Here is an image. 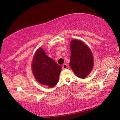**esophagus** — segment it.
<instances>
[{"mask_svg": "<svg viewBox=\"0 0 120 120\" xmlns=\"http://www.w3.org/2000/svg\"><path fill=\"white\" fill-rule=\"evenodd\" d=\"M68 68V65L67 64H64L62 65V68L63 69H67Z\"/></svg>", "mask_w": 120, "mask_h": 120, "instance_id": "1", "label": "esophagus"}]
</instances>
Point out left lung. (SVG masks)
<instances>
[{"label":"left lung","mask_w":120,"mask_h":120,"mask_svg":"<svg viewBox=\"0 0 120 120\" xmlns=\"http://www.w3.org/2000/svg\"><path fill=\"white\" fill-rule=\"evenodd\" d=\"M70 67L75 75L85 78L93 68L94 59L90 49L82 41L73 40L71 42Z\"/></svg>","instance_id":"left-lung-1"}]
</instances>
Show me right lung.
Masks as SVG:
<instances>
[{
	"label": "right lung",
	"instance_id": "right-lung-1",
	"mask_svg": "<svg viewBox=\"0 0 120 120\" xmlns=\"http://www.w3.org/2000/svg\"><path fill=\"white\" fill-rule=\"evenodd\" d=\"M61 69V66L46 55L41 48L37 51L33 59L32 71L40 83L53 87L58 83Z\"/></svg>",
	"mask_w": 120,
	"mask_h": 120
}]
</instances>
